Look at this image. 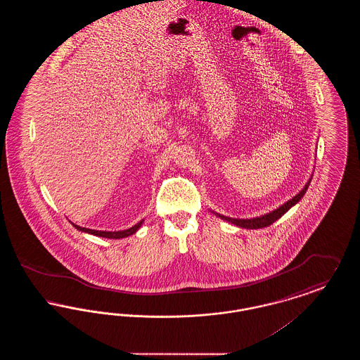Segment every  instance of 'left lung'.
Masks as SVG:
<instances>
[{"label": "left lung", "mask_w": 360, "mask_h": 360, "mask_svg": "<svg viewBox=\"0 0 360 360\" xmlns=\"http://www.w3.org/2000/svg\"><path fill=\"white\" fill-rule=\"evenodd\" d=\"M310 181H311V176L309 178V181L307 182V185L304 186V188H302L298 194H295L291 200L286 201L283 205L276 207V209H274V210L270 212V213L262 214V216H259V217H252V219H233V217H228V216L220 214V213H217V212H214V210H210V212L214 213L217 217H220L224 221L233 224V225L240 226V228H245V229H259V228H264V226H269V225L275 223L276 220H279L289 209H291L297 202L301 201V198L304 197V194H305L307 190H308Z\"/></svg>", "instance_id": "left-lung-1"}]
</instances>
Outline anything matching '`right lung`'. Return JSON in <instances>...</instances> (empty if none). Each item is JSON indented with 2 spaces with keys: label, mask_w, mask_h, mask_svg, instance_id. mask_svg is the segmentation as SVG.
I'll list each match as a JSON object with an SVG mask.
<instances>
[{
  "label": "right lung",
  "mask_w": 360,
  "mask_h": 360,
  "mask_svg": "<svg viewBox=\"0 0 360 360\" xmlns=\"http://www.w3.org/2000/svg\"><path fill=\"white\" fill-rule=\"evenodd\" d=\"M143 221H144V220L139 221L136 225H134V226H131V228H128V229L115 231V232H112V231H96V229H89V228H84V226H79V225H75V224L72 223L71 224H72V226L77 228L78 231L90 233V235H94V236H100V238H105V239H124V238H128V236L136 233L137 231H139V228L141 226Z\"/></svg>",
  "instance_id": "right-lung-1"
}]
</instances>
